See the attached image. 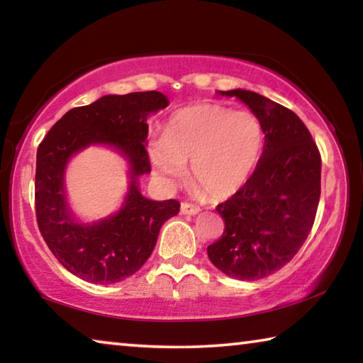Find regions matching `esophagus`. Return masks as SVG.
I'll return each mask as SVG.
<instances>
[{
    "label": "esophagus",
    "mask_w": 363,
    "mask_h": 363,
    "mask_svg": "<svg viewBox=\"0 0 363 363\" xmlns=\"http://www.w3.org/2000/svg\"><path fill=\"white\" fill-rule=\"evenodd\" d=\"M200 211V208L194 205V203H187V201H184V203L181 205V213L182 214H189V216H194V214H196Z\"/></svg>",
    "instance_id": "obj_1"
}]
</instances>
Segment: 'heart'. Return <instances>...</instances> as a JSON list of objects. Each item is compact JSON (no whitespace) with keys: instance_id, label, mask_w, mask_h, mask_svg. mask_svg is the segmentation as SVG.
<instances>
[{"instance_id":"obj_1","label":"heart","mask_w":363,"mask_h":363,"mask_svg":"<svg viewBox=\"0 0 363 363\" xmlns=\"http://www.w3.org/2000/svg\"><path fill=\"white\" fill-rule=\"evenodd\" d=\"M262 149L264 130L256 115L195 104L169 116L163 138L149 145V158L168 184L179 179L190 162L195 187L208 199L224 200L248 182Z\"/></svg>"}]
</instances>
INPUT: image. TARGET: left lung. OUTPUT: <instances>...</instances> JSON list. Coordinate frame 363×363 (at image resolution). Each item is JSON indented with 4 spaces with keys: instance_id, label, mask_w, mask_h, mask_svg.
I'll return each mask as SVG.
<instances>
[{
    "instance_id": "obj_1",
    "label": "left lung",
    "mask_w": 363,
    "mask_h": 363,
    "mask_svg": "<svg viewBox=\"0 0 363 363\" xmlns=\"http://www.w3.org/2000/svg\"><path fill=\"white\" fill-rule=\"evenodd\" d=\"M251 108L264 130V149L248 182L216 206L224 232L208 247L220 272L259 280L290 262L314 225L322 158L299 116L253 91H219Z\"/></svg>"
}]
</instances>
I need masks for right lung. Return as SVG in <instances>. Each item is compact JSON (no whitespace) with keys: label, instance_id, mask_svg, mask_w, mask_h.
I'll return each mask as SVG.
<instances>
[{"label":"right lung","instance_id":"add662e5","mask_svg":"<svg viewBox=\"0 0 363 363\" xmlns=\"http://www.w3.org/2000/svg\"><path fill=\"white\" fill-rule=\"evenodd\" d=\"M168 104L158 91L104 96L89 106L69 110L38 145L36 223L57 261L89 284H116L136 274L155 248L162 225L179 213V201L145 199L138 184L139 176L150 173L147 116ZM91 143L118 150L128 160L132 181L118 213L82 225L66 205L63 176L68 160Z\"/></svg>","mask_w":363,"mask_h":363}]
</instances>
